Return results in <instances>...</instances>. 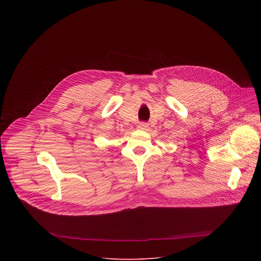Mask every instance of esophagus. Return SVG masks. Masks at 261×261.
<instances>
[{
	"label": "esophagus",
	"mask_w": 261,
	"mask_h": 261,
	"mask_svg": "<svg viewBox=\"0 0 261 261\" xmlns=\"http://www.w3.org/2000/svg\"><path fill=\"white\" fill-rule=\"evenodd\" d=\"M137 128L140 129V130H146V129L148 128V124H146V123H144V122L139 123L138 126H137Z\"/></svg>",
	"instance_id": "34e87169"
}]
</instances>
